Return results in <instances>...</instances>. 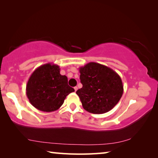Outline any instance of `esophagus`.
I'll return each mask as SVG.
<instances>
[{
	"label": "esophagus",
	"instance_id": "34e87169",
	"mask_svg": "<svg viewBox=\"0 0 158 158\" xmlns=\"http://www.w3.org/2000/svg\"><path fill=\"white\" fill-rule=\"evenodd\" d=\"M74 90H75V91H77V89H78V87H77V86H75V87L74 88Z\"/></svg>",
	"mask_w": 158,
	"mask_h": 158
}]
</instances>
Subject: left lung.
I'll return each mask as SVG.
<instances>
[{
    "label": "left lung",
    "mask_w": 158,
    "mask_h": 158,
    "mask_svg": "<svg viewBox=\"0 0 158 158\" xmlns=\"http://www.w3.org/2000/svg\"><path fill=\"white\" fill-rule=\"evenodd\" d=\"M83 85L76 93L85 111L105 114L117 105L123 93L121 77L107 66L90 62L79 68Z\"/></svg>",
    "instance_id": "1"
}]
</instances>
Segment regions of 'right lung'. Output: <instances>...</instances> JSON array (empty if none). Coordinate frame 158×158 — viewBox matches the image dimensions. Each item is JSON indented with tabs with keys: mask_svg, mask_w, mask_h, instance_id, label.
I'll use <instances>...</instances> for the list:
<instances>
[{
	"mask_svg": "<svg viewBox=\"0 0 158 158\" xmlns=\"http://www.w3.org/2000/svg\"><path fill=\"white\" fill-rule=\"evenodd\" d=\"M26 90L34 107L42 111L52 112L59 109L66 96L74 89L68 84V77L60 74L59 66L47 63L32 73Z\"/></svg>",
	"mask_w": 158,
	"mask_h": 158,
	"instance_id": "add662e5",
	"label": "right lung"
}]
</instances>
